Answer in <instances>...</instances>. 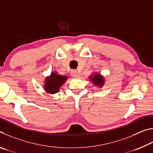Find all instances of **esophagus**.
<instances>
[{
  "instance_id": "esophagus-1",
  "label": "esophagus",
  "mask_w": 153,
  "mask_h": 153,
  "mask_svg": "<svg viewBox=\"0 0 153 153\" xmlns=\"http://www.w3.org/2000/svg\"><path fill=\"white\" fill-rule=\"evenodd\" d=\"M71 76H73V77H77V76H79V74L77 70H72L71 71Z\"/></svg>"
}]
</instances>
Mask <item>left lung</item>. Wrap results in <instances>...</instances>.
<instances>
[{"label": "left lung", "mask_w": 153, "mask_h": 153, "mask_svg": "<svg viewBox=\"0 0 153 153\" xmlns=\"http://www.w3.org/2000/svg\"><path fill=\"white\" fill-rule=\"evenodd\" d=\"M90 81L93 82L95 86H97L98 87H102L104 85L105 79L101 75L98 74H93L90 76Z\"/></svg>", "instance_id": "left-lung-1"}]
</instances>
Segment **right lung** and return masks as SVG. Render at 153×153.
Segmentation results:
<instances>
[{
  "mask_svg": "<svg viewBox=\"0 0 153 153\" xmlns=\"http://www.w3.org/2000/svg\"><path fill=\"white\" fill-rule=\"evenodd\" d=\"M67 79V76L59 75L56 72H52L50 76L45 79L44 88L49 94H55L59 91L60 88L65 84Z\"/></svg>",
  "mask_w": 153,
  "mask_h": 153,
  "instance_id": "1",
  "label": "right lung"
}]
</instances>
